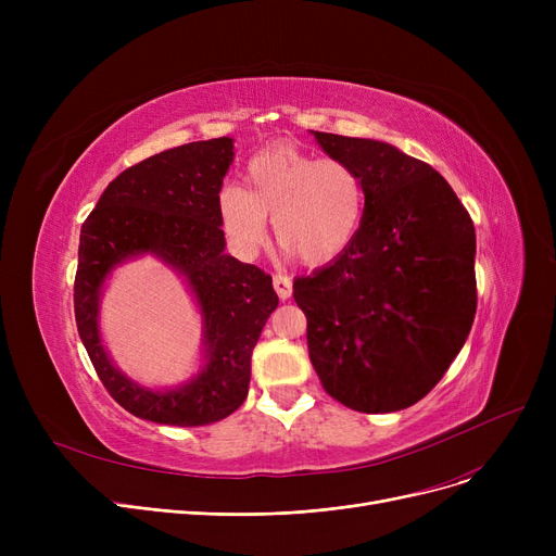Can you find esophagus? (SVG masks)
<instances>
[{"label": "esophagus", "mask_w": 556, "mask_h": 556, "mask_svg": "<svg viewBox=\"0 0 556 556\" xmlns=\"http://www.w3.org/2000/svg\"><path fill=\"white\" fill-rule=\"evenodd\" d=\"M273 286H275V290H277L279 300H288L290 295H293V279L286 277V275H275Z\"/></svg>", "instance_id": "34e87169"}]
</instances>
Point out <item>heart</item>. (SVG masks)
Returning <instances> with one entry per match:
<instances>
[{
	"instance_id": "obj_1",
	"label": "heart",
	"mask_w": 556,
	"mask_h": 556,
	"mask_svg": "<svg viewBox=\"0 0 556 556\" xmlns=\"http://www.w3.org/2000/svg\"><path fill=\"white\" fill-rule=\"evenodd\" d=\"M218 218L231 245L252 256L273 218L277 243L306 266L346 252L365 218V185L344 160L317 157L295 146H273L250 157L243 189L218 191Z\"/></svg>"
}]
</instances>
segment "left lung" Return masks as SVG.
<instances>
[{
    "label": "left lung",
    "mask_w": 556,
    "mask_h": 556,
    "mask_svg": "<svg viewBox=\"0 0 556 556\" xmlns=\"http://www.w3.org/2000/svg\"><path fill=\"white\" fill-rule=\"evenodd\" d=\"M311 132L361 173L365 218L344 254L293 283L308 356L342 405L396 413L442 381L469 338L476 227L430 164L386 141Z\"/></svg>",
    "instance_id": "8db88e82"
}]
</instances>
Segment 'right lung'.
<instances>
[{"label": "right lung", "mask_w": 556, "mask_h": 556, "mask_svg": "<svg viewBox=\"0 0 556 556\" xmlns=\"http://www.w3.org/2000/svg\"><path fill=\"white\" fill-rule=\"evenodd\" d=\"M233 160L229 137L191 141L126 168L108 185L80 227L74 313L101 383L139 419L210 426L248 396L252 349L277 308L273 277L225 254L218 191ZM155 253L190 283L203 315L205 365L182 389L157 393L132 384L106 358L98 298L114 265Z\"/></svg>", "instance_id": "1"}]
</instances>
